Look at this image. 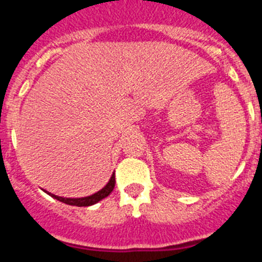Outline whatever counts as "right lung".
Here are the masks:
<instances>
[{
    "mask_svg": "<svg viewBox=\"0 0 262 262\" xmlns=\"http://www.w3.org/2000/svg\"><path fill=\"white\" fill-rule=\"evenodd\" d=\"M114 186H115V174L113 173L108 180V182L106 184L105 187H102L101 190L97 191V193L92 194L89 196H84V198H64V196H59V195H55V194H51L48 191H46L47 194H50L52 198L55 200L60 201L62 203H67V205H71V206H78V207H82V206H92V205H96L97 202H99L101 200L106 198L111 191L114 190Z\"/></svg>",
    "mask_w": 262,
    "mask_h": 262,
    "instance_id": "add662e5",
    "label": "right lung"
}]
</instances>
